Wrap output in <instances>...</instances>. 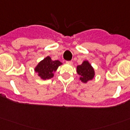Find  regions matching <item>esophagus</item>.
Segmentation results:
<instances>
[{"label": "esophagus", "mask_w": 130, "mask_h": 130, "mask_svg": "<svg viewBox=\"0 0 130 130\" xmlns=\"http://www.w3.org/2000/svg\"><path fill=\"white\" fill-rule=\"evenodd\" d=\"M66 63H67V64H73V61H66Z\"/></svg>", "instance_id": "esophagus-1"}]
</instances>
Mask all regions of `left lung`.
<instances>
[{
	"mask_svg": "<svg viewBox=\"0 0 130 130\" xmlns=\"http://www.w3.org/2000/svg\"><path fill=\"white\" fill-rule=\"evenodd\" d=\"M77 73L80 75L79 79L85 83L91 80L95 75L93 67L87 61H85L81 65L77 66Z\"/></svg>",
	"mask_w": 130,
	"mask_h": 130,
	"instance_id": "obj_1",
	"label": "left lung"
}]
</instances>
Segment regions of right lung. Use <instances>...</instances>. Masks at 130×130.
Segmentation results:
<instances>
[{"instance_id": "right-lung-1", "label": "right lung", "mask_w": 130, "mask_h": 130, "mask_svg": "<svg viewBox=\"0 0 130 130\" xmlns=\"http://www.w3.org/2000/svg\"><path fill=\"white\" fill-rule=\"evenodd\" d=\"M60 65H61V62L59 60L53 61L50 57H47L39 63L35 68V71L38 73L39 76L42 79H50L53 77V72L55 71Z\"/></svg>"}]
</instances>
